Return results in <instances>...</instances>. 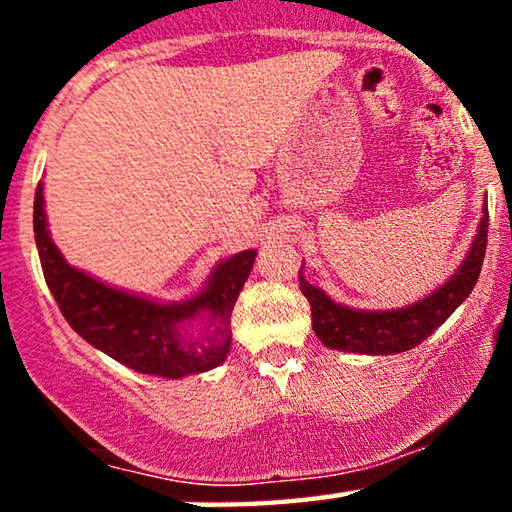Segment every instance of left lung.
<instances>
[{
    "mask_svg": "<svg viewBox=\"0 0 512 512\" xmlns=\"http://www.w3.org/2000/svg\"><path fill=\"white\" fill-rule=\"evenodd\" d=\"M481 214L484 216L477 226V236L469 245L460 267L436 291L419 298V301L402 305V308L361 310L332 301L325 291L305 279L303 264L298 276H301L303 296L308 298L310 310H313L315 337L330 349L368 356L402 354V351L419 346L467 301L474 284H477L486 252V233H489L486 204Z\"/></svg>",
    "mask_w": 512,
    "mask_h": 512,
    "instance_id": "obj_1",
    "label": "left lung"
}]
</instances>
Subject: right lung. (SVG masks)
Here are the masks:
<instances>
[{"label":"right lung","mask_w":512,"mask_h":512,"mask_svg":"<svg viewBox=\"0 0 512 512\" xmlns=\"http://www.w3.org/2000/svg\"><path fill=\"white\" fill-rule=\"evenodd\" d=\"M33 231L48 289L72 330L137 373L178 380L221 366L231 351V313L257 252L243 250L211 269L185 301L117 289L64 260L50 236L43 182L35 190Z\"/></svg>","instance_id":"add662e5"}]
</instances>
